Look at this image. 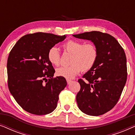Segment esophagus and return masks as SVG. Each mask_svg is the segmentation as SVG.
Segmentation results:
<instances>
[{"instance_id": "1", "label": "esophagus", "mask_w": 135, "mask_h": 135, "mask_svg": "<svg viewBox=\"0 0 135 135\" xmlns=\"http://www.w3.org/2000/svg\"><path fill=\"white\" fill-rule=\"evenodd\" d=\"M72 82H73V80H71V79H67V83H68V84H70Z\"/></svg>"}]
</instances>
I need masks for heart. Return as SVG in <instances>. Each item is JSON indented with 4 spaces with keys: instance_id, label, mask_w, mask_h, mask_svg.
<instances>
[{
    "instance_id": "obj_1",
    "label": "heart",
    "mask_w": 135,
    "mask_h": 135,
    "mask_svg": "<svg viewBox=\"0 0 135 135\" xmlns=\"http://www.w3.org/2000/svg\"><path fill=\"white\" fill-rule=\"evenodd\" d=\"M62 48L66 52L72 54L70 60L71 65L58 68L56 74L68 79L74 78L81 70L88 71L91 69L98 56L97 47L93 44H85L79 40H69L62 45ZM47 56L51 64L56 66L60 64V53L56 47H51L48 51Z\"/></svg>"
}]
</instances>
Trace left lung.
<instances>
[{
	"mask_svg": "<svg viewBox=\"0 0 135 135\" xmlns=\"http://www.w3.org/2000/svg\"><path fill=\"white\" fill-rule=\"evenodd\" d=\"M91 41L98 51L93 68L79 79L80 90L76 96L81 111L89 115H103L111 110L120 97L127 78L125 51L113 36L99 31L73 35Z\"/></svg>",
	"mask_w": 135,
	"mask_h": 135,
	"instance_id": "obj_1",
	"label": "left lung"
}]
</instances>
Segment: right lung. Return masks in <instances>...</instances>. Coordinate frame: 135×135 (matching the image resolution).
Listing matches in <instances>:
<instances>
[{"instance_id":"obj_1","label":"right lung","mask_w":135,"mask_h":135,"mask_svg":"<svg viewBox=\"0 0 135 135\" xmlns=\"http://www.w3.org/2000/svg\"><path fill=\"white\" fill-rule=\"evenodd\" d=\"M66 35L36 32L16 42L7 60L8 86L18 104L35 115H45L57 106L59 94L67 85L63 77H53L55 69L48 51Z\"/></svg>"}]
</instances>
